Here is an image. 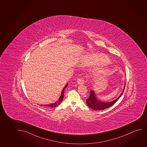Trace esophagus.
<instances>
[{
	"instance_id": "1",
	"label": "esophagus",
	"mask_w": 147,
	"mask_h": 147,
	"mask_svg": "<svg viewBox=\"0 0 147 147\" xmlns=\"http://www.w3.org/2000/svg\"><path fill=\"white\" fill-rule=\"evenodd\" d=\"M84 83V80L83 79H78L77 80V83L79 85H83Z\"/></svg>"
}]
</instances>
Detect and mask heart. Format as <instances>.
<instances>
[{
  "mask_svg": "<svg viewBox=\"0 0 147 147\" xmlns=\"http://www.w3.org/2000/svg\"><path fill=\"white\" fill-rule=\"evenodd\" d=\"M109 62V59L104 55H96L91 54L85 56L83 58L82 63L85 65H88L91 64H98L101 65L103 64H107ZM108 72V69H106L103 72L104 74H107Z\"/></svg>",
  "mask_w": 147,
  "mask_h": 147,
  "instance_id": "obj_1",
  "label": "heart"
}]
</instances>
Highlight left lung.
Instances as JSON below:
<instances>
[{"mask_svg":"<svg viewBox=\"0 0 147 147\" xmlns=\"http://www.w3.org/2000/svg\"><path fill=\"white\" fill-rule=\"evenodd\" d=\"M125 86V83L124 84L123 90L122 91V93H121L120 96L118 97L117 98H116V99H115L111 102H105L102 101L98 99L94 91L93 90L91 91L90 97L86 100L87 105L91 108L92 109L96 110L105 109L108 108H109L110 106L113 105L114 104H115V103L118 100V99L121 96L124 91Z\"/></svg>","mask_w":147,"mask_h":147,"instance_id":"left-lung-1","label":"left lung"}]
</instances>
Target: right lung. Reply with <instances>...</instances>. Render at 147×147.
I'll use <instances>...</instances> for the list:
<instances>
[{"instance_id": "add662e5", "label": "right lung", "mask_w": 147, "mask_h": 147, "mask_svg": "<svg viewBox=\"0 0 147 147\" xmlns=\"http://www.w3.org/2000/svg\"><path fill=\"white\" fill-rule=\"evenodd\" d=\"M68 85V83L66 84V85L65 86V87H64V88L62 90V92H61V95H60V97L58 99V100L57 101L55 102L54 103L50 104H46V105H43L44 106H45L46 107H49V108H54L57 106L60 105V103L62 102L63 99V96H64V89L66 88V87ZM41 106H43L41 105Z\"/></svg>"}]
</instances>
